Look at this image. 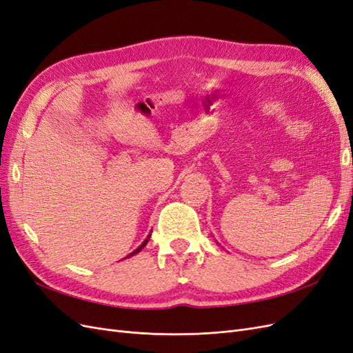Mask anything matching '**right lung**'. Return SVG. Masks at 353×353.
I'll return each instance as SVG.
<instances>
[{
  "instance_id": "1",
  "label": "right lung",
  "mask_w": 353,
  "mask_h": 353,
  "mask_svg": "<svg viewBox=\"0 0 353 353\" xmlns=\"http://www.w3.org/2000/svg\"><path fill=\"white\" fill-rule=\"evenodd\" d=\"M150 236H152V234H148V236H147V239H145V240H144V241H143V243H141L140 245H138V248H137V249H135V250H134L132 253H130V254H128V256H126V258H131V256L137 254L138 252H141V250H143V249L145 248V244L148 243V239H150Z\"/></svg>"
}]
</instances>
